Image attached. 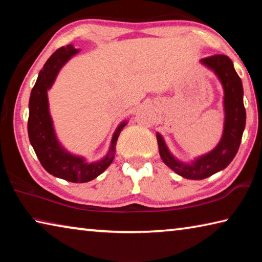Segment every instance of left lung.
<instances>
[{
	"instance_id": "left-lung-1",
	"label": "left lung",
	"mask_w": 262,
	"mask_h": 262,
	"mask_svg": "<svg viewBox=\"0 0 262 262\" xmlns=\"http://www.w3.org/2000/svg\"><path fill=\"white\" fill-rule=\"evenodd\" d=\"M201 62L212 69L220 78L224 89L225 122L223 136L217 147L192 164H184L172 156L163 137L157 133L159 155L163 162L184 178L200 180L208 178L216 172L227 167L236 156L242 142V136L246 123V111L243 101V84L233 68L230 57L217 54L202 59Z\"/></svg>"
}]
</instances>
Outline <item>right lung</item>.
<instances>
[{
    "label": "right lung",
    "mask_w": 262,
    "mask_h": 262,
    "mask_svg": "<svg viewBox=\"0 0 262 262\" xmlns=\"http://www.w3.org/2000/svg\"><path fill=\"white\" fill-rule=\"evenodd\" d=\"M77 52L72 45L61 47L53 53L40 70L30 96L28 133L35 155L48 173L72 183H88L103 173L113 162L118 137L126 122L115 130L107 156L97 163H86L82 157L74 156L61 147L48 110L47 90L55 81L62 66Z\"/></svg>",
    "instance_id": "obj_1"
}]
</instances>
